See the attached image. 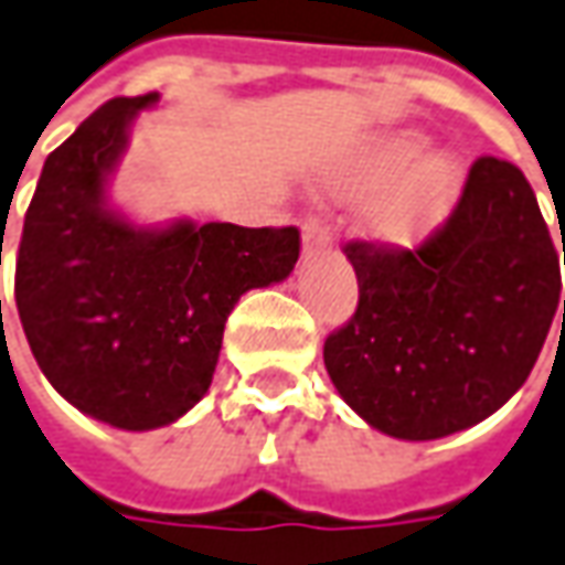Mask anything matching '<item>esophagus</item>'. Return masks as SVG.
<instances>
[{
    "mask_svg": "<svg viewBox=\"0 0 565 565\" xmlns=\"http://www.w3.org/2000/svg\"><path fill=\"white\" fill-rule=\"evenodd\" d=\"M328 244H331V232H328L318 218H309V222L302 225V250L318 253L324 250Z\"/></svg>",
    "mask_w": 565,
    "mask_h": 565,
    "instance_id": "34e87169",
    "label": "esophagus"
}]
</instances>
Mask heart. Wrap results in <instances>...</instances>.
<instances>
[{
  "label": "heart",
  "mask_w": 565,
  "mask_h": 565,
  "mask_svg": "<svg viewBox=\"0 0 565 565\" xmlns=\"http://www.w3.org/2000/svg\"><path fill=\"white\" fill-rule=\"evenodd\" d=\"M420 148L424 141L412 132L383 138L340 172V185L349 191L391 182L364 213V232L386 247H412L427 237L458 198V160L445 151L414 160Z\"/></svg>",
  "instance_id": "obj_1"
}]
</instances>
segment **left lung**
I'll list each match as a JSON object with an SVG mask.
<instances>
[{"label": "left lung", "mask_w": 565, "mask_h": 565, "mask_svg": "<svg viewBox=\"0 0 565 565\" xmlns=\"http://www.w3.org/2000/svg\"><path fill=\"white\" fill-rule=\"evenodd\" d=\"M347 256L359 309L324 340V367L364 424L408 443L443 439L498 412L532 374L563 284L535 191L513 163L479 157L458 206L417 250L355 241Z\"/></svg>", "instance_id": "obj_1"}]
</instances>
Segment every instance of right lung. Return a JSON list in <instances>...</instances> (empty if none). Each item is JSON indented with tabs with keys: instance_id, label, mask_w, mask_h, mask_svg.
I'll use <instances>...</instances> for the list:
<instances>
[{
	"instance_id": "obj_1",
	"label": "right lung",
	"mask_w": 565,
	"mask_h": 565,
	"mask_svg": "<svg viewBox=\"0 0 565 565\" xmlns=\"http://www.w3.org/2000/svg\"><path fill=\"white\" fill-rule=\"evenodd\" d=\"M114 98L49 153L24 216L14 302L45 380L117 429L175 424L201 402L234 302L284 281L299 232L172 218L136 225L107 198L138 110Z\"/></svg>"
}]
</instances>
